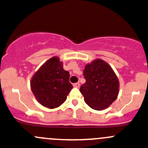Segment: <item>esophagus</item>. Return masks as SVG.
<instances>
[{"mask_svg":"<svg viewBox=\"0 0 148 148\" xmlns=\"http://www.w3.org/2000/svg\"><path fill=\"white\" fill-rule=\"evenodd\" d=\"M79 86H80V84L78 83H75L74 84H73V87H76V88H78V87H79Z\"/></svg>","mask_w":148,"mask_h":148,"instance_id":"obj_1","label":"esophagus"}]
</instances>
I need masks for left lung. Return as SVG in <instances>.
<instances>
[{
  "mask_svg": "<svg viewBox=\"0 0 148 148\" xmlns=\"http://www.w3.org/2000/svg\"><path fill=\"white\" fill-rule=\"evenodd\" d=\"M86 82L80 92L84 101L96 110L108 108L116 99L119 90V82L114 71L108 63L95 59L87 64L84 70Z\"/></svg>",
  "mask_w": 148,
  "mask_h": 148,
  "instance_id": "left-lung-1",
  "label": "left lung"
}]
</instances>
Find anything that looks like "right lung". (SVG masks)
Masks as SVG:
<instances>
[{
	"label": "right lung",
	"mask_w": 148,
	"mask_h": 148,
	"mask_svg": "<svg viewBox=\"0 0 148 148\" xmlns=\"http://www.w3.org/2000/svg\"><path fill=\"white\" fill-rule=\"evenodd\" d=\"M70 73L64 70L58 57L46 61L31 79V90L41 105L49 109L59 107L73 89Z\"/></svg>",
	"instance_id": "right-lung-1"
}]
</instances>
